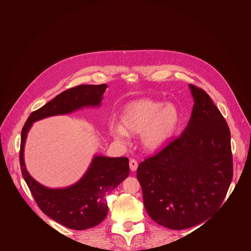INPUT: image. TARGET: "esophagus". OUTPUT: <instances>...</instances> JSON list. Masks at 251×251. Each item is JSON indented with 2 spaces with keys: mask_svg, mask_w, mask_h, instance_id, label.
Masks as SVG:
<instances>
[{
  "mask_svg": "<svg viewBox=\"0 0 251 251\" xmlns=\"http://www.w3.org/2000/svg\"><path fill=\"white\" fill-rule=\"evenodd\" d=\"M129 167H130V170L132 171V172H133V171H136V169H137V167H138L137 161L134 160V159H131L130 162H129Z\"/></svg>",
  "mask_w": 251,
  "mask_h": 251,
  "instance_id": "1",
  "label": "esophagus"
}]
</instances>
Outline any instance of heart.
I'll return each mask as SVG.
<instances>
[{
  "label": "heart",
  "mask_w": 251,
  "mask_h": 251,
  "mask_svg": "<svg viewBox=\"0 0 251 251\" xmlns=\"http://www.w3.org/2000/svg\"><path fill=\"white\" fill-rule=\"evenodd\" d=\"M181 123V113L174 103L143 99L127 103L120 115V124L110 125V134L117 140L140 133L144 149L155 151L172 138Z\"/></svg>",
  "instance_id": "obj_1"
}]
</instances>
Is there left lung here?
<instances>
[{
    "label": "left lung",
    "mask_w": 251,
    "mask_h": 251,
    "mask_svg": "<svg viewBox=\"0 0 251 251\" xmlns=\"http://www.w3.org/2000/svg\"><path fill=\"white\" fill-rule=\"evenodd\" d=\"M194 100L182 134L139 164L136 177L149 216L161 226L199 225L223 203L233 178L231 133L206 92L189 84Z\"/></svg>",
    "instance_id": "left-lung-1"
}]
</instances>
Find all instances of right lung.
<instances>
[{"label":"right lung","mask_w":251,"mask_h":251,"mask_svg":"<svg viewBox=\"0 0 251 251\" xmlns=\"http://www.w3.org/2000/svg\"><path fill=\"white\" fill-rule=\"evenodd\" d=\"M107 84L78 85L58 95L44 107L32 112L21 132L19 161L22 176L43 213L61 225L73 230H85L101 223L108 214L105 196L129 175V160L125 156L95 155L84 176L74 185L50 189L36 182L25 168V139L33 122L65 115L83 107H98Z\"/></svg>","instance_id":"add662e5"}]
</instances>
